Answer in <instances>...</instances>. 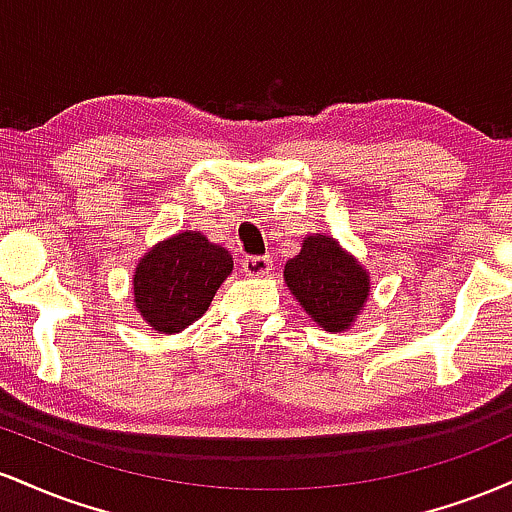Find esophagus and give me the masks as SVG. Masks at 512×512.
<instances>
[{"label": "esophagus", "instance_id": "1", "mask_svg": "<svg viewBox=\"0 0 512 512\" xmlns=\"http://www.w3.org/2000/svg\"><path fill=\"white\" fill-rule=\"evenodd\" d=\"M269 267H272V260H269V257H245L243 264H240V272L257 279V276L269 274Z\"/></svg>", "mask_w": 512, "mask_h": 512}]
</instances>
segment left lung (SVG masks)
I'll use <instances>...</instances> for the list:
<instances>
[{"label": "left lung", "mask_w": 512, "mask_h": 512, "mask_svg": "<svg viewBox=\"0 0 512 512\" xmlns=\"http://www.w3.org/2000/svg\"><path fill=\"white\" fill-rule=\"evenodd\" d=\"M284 281L310 320L325 332H346L366 310L370 274L332 236L313 233L286 262Z\"/></svg>", "instance_id": "8db88e82"}]
</instances>
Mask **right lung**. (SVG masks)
Instances as JSON below:
<instances>
[{"mask_svg":"<svg viewBox=\"0 0 512 512\" xmlns=\"http://www.w3.org/2000/svg\"><path fill=\"white\" fill-rule=\"evenodd\" d=\"M233 272L231 252L199 231L175 233L146 250L132 274L137 313L158 334L190 327Z\"/></svg>","mask_w":512,"mask_h":512,"instance_id":"add662e5","label":"right lung"}]
</instances>
